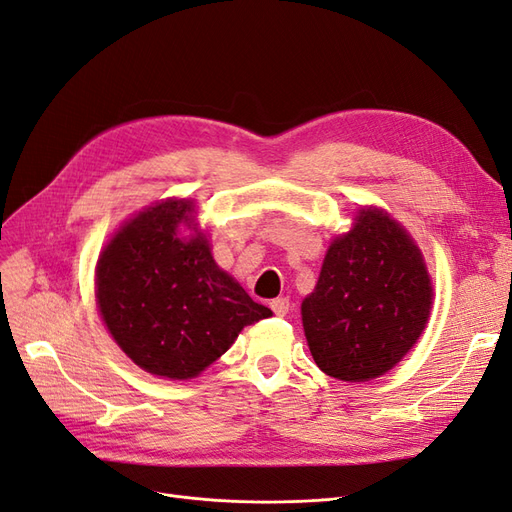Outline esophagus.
Segmentation results:
<instances>
[{"mask_svg":"<svg viewBox=\"0 0 512 512\" xmlns=\"http://www.w3.org/2000/svg\"><path fill=\"white\" fill-rule=\"evenodd\" d=\"M271 309H273V313H275V315H281V317H284V315L288 313V309H290V298H288V296H279V298H275V301H271Z\"/></svg>","mask_w":512,"mask_h":512,"instance_id":"esophagus-1","label":"esophagus"}]
</instances>
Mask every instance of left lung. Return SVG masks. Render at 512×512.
I'll list each match as a JSON object with an SVG mask.
<instances>
[{
    "label": "left lung",
    "instance_id": "left-lung-1",
    "mask_svg": "<svg viewBox=\"0 0 512 512\" xmlns=\"http://www.w3.org/2000/svg\"><path fill=\"white\" fill-rule=\"evenodd\" d=\"M430 305V277L409 235L383 211L362 209L303 301L311 356L334 379H375L415 345Z\"/></svg>",
    "mask_w": 512,
    "mask_h": 512
}]
</instances>
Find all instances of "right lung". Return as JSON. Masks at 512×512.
I'll return each mask as SVG.
<instances>
[{
    "mask_svg": "<svg viewBox=\"0 0 512 512\" xmlns=\"http://www.w3.org/2000/svg\"><path fill=\"white\" fill-rule=\"evenodd\" d=\"M192 205L165 201L142 211L97 264V303L122 351L158 377L190 379L233 345L243 326L271 315L218 269L199 233L178 237Z\"/></svg>",
    "mask_w": 512,
    "mask_h": 512,
    "instance_id": "1",
    "label": "right lung"
}]
</instances>
